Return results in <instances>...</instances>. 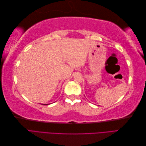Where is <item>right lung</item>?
<instances>
[{
	"label": "right lung",
	"mask_w": 146,
	"mask_h": 146,
	"mask_svg": "<svg viewBox=\"0 0 146 146\" xmlns=\"http://www.w3.org/2000/svg\"><path fill=\"white\" fill-rule=\"evenodd\" d=\"M43 105V104H42ZM46 105H48V104H46Z\"/></svg>",
	"instance_id": "right-lung-1"
}]
</instances>
